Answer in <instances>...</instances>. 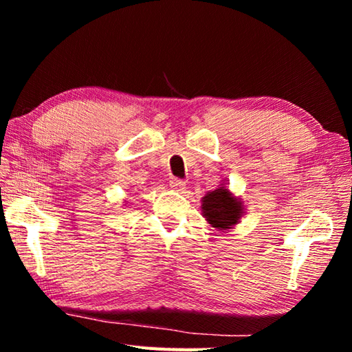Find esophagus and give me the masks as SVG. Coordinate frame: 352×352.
<instances>
[{
    "label": "esophagus",
    "mask_w": 352,
    "mask_h": 352,
    "mask_svg": "<svg viewBox=\"0 0 352 352\" xmlns=\"http://www.w3.org/2000/svg\"><path fill=\"white\" fill-rule=\"evenodd\" d=\"M169 186L174 190H182V189H184V186H186V183H184L183 180H178V178H170Z\"/></svg>",
    "instance_id": "34e87169"
}]
</instances>
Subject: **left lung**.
Wrapping results in <instances>:
<instances>
[{
  "label": "left lung",
  "mask_w": 352,
  "mask_h": 352,
  "mask_svg": "<svg viewBox=\"0 0 352 352\" xmlns=\"http://www.w3.org/2000/svg\"><path fill=\"white\" fill-rule=\"evenodd\" d=\"M201 214L210 226L217 231L233 230L243 216V204L241 199L231 194L225 183L219 184L217 189L210 190L201 199Z\"/></svg>",
  "instance_id": "8db88e82"
}]
</instances>
